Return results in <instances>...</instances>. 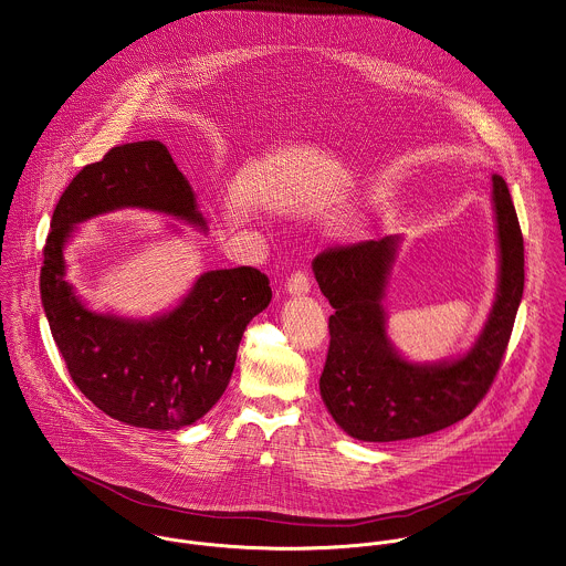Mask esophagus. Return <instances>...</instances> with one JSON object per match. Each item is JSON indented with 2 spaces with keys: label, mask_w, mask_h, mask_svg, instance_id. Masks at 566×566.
I'll return each instance as SVG.
<instances>
[{
  "label": "esophagus",
  "mask_w": 566,
  "mask_h": 566,
  "mask_svg": "<svg viewBox=\"0 0 566 566\" xmlns=\"http://www.w3.org/2000/svg\"><path fill=\"white\" fill-rule=\"evenodd\" d=\"M286 291L291 295H304L310 291V275L305 271H293L286 280Z\"/></svg>",
  "instance_id": "esophagus-1"
}]
</instances>
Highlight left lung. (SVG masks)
Instances as JSON below:
<instances>
[{
	"label": "left lung",
	"mask_w": 566,
	"mask_h": 566,
	"mask_svg": "<svg viewBox=\"0 0 566 566\" xmlns=\"http://www.w3.org/2000/svg\"><path fill=\"white\" fill-rule=\"evenodd\" d=\"M500 286L489 321L468 355L409 364L386 336L384 291L396 241H361L321 252L312 271L336 310L318 381L332 418L361 441L429 436L470 416L491 388L509 347L523 295V234L509 187L493 175Z\"/></svg>",
	"instance_id": "1"
}]
</instances>
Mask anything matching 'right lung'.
I'll return each mask as SVG.
<instances>
[{
	"instance_id": "1",
	"label": "right lung",
	"mask_w": 566,
	"mask_h": 566,
	"mask_svg": "<svg viewBox=\"0 0 566 566\" xmlns=\"http://www.w3.org/2000/svg\"><path fill=\"white\" fill-rule=\"evenodd\" d=\"M146 209L205 228L196 196L157 139L114 146L64 189L41 266L44 314L75 386L130 427L170 431L200 420L228 388L248 323L271 302L259 269L209 271L172 312L153 321L96 314L64 280V243L80 221Z\"/></svg>"
}]
</instances>
